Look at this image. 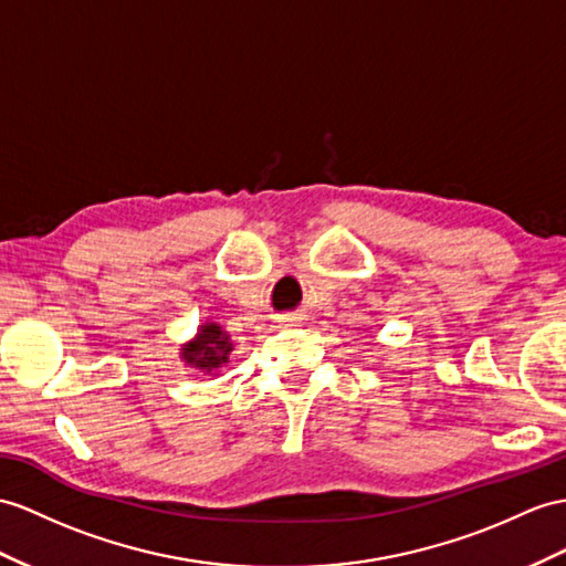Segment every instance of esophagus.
<instances>
[{
    "instance_id": "obj_1",
    "label": "esophagus",
    "mask_w": 566,
    "mask_h": 566,
    "mask_svg": "<svg viewBox=\"0 0 566 566\" xmlns=\"http://www.w3.org/2000/svg\"><path fill=\"white\" fill-rule=\"evenodd\" d=\"M283 322H285V326H293L297 322V316H283Z\"/></svg>"
}]
</instances>
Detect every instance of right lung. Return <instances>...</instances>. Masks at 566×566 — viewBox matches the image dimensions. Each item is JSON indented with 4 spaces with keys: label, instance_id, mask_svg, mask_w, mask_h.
<instances>
[{
    "label": "right lung",
    "instance_id": "add662e5",
    "mask_svg": "<svg viewBox=\"0 0 566 566\" xmlns=\"http://www.w3.org/2000/svg\"><path fill=\"white\" fill-rule=\"evenodd\" d=\"M232 343L223 326H218L216 322H206L203 326H199V334L189 343H185L179 355H182V360L187 365L216 375V371L228 363Z\"/></svg>",
    "mask_w": 566,
    "mask_h": 566
}]
</instances>
